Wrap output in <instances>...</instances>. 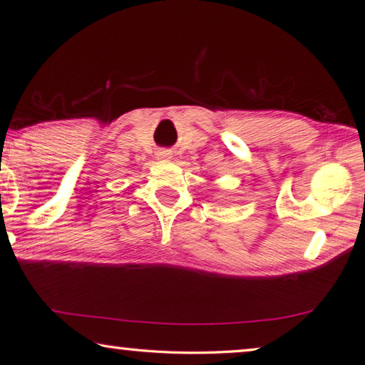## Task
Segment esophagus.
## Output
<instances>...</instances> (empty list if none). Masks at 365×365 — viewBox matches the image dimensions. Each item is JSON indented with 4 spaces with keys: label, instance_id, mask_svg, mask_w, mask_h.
Returning <instances> with one entry per match:
<instances>
[{
    "label": "esophagus",
    "instance_id": "obj_1",
    "mask_svg": "<svg viewBox=\"0 0 365 365\" xmlns=\"http://www.w3.org/2000/svg\"><path fill=\"white\" fill-rule=\"evenodd\" d=\"M156 158H158L159 160H163V163H168V160L172 159V154H170V151H168V150H159V151L156 153Z\"/></svg>",
    "mask_w": 365,
    "mask_h": 365
}]
</instances>
